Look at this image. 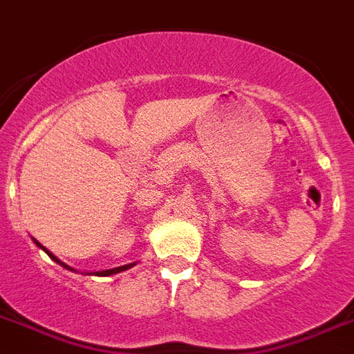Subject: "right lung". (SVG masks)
I'll list each match as a JSON object with an SVG mask.
<instances>
[{"mask_svg":"<svg viewBox=\"0 0 354 354\" xmlns=\"http://www.w3.org/2000/svg\"><path fill=\"white\" fill-rule=\"evenodd\" d=\"M33 241H35V245L39 247V249H42L44 250V252H46L48 256H50L51 259H53V261H57V263L60 265V267H64V268H68V270H71V272H77L75 270V268H71L69 267V265H66L64 261H60L59 258H57L55 254H53V252H50V250L46 249V247L44 245H41V243H39L37 240H35V238H33ZM136 265V261L134 263H129V265H123V267H116V268H109V270H98V272H89V276H93V274H95V276H113V274H120V272H123V270H129V268H132Z\"/></svg>","mask_w":354,"mask_h":354,"instance_id":"right-lung-1","label":"right lung"}]
</instances>
